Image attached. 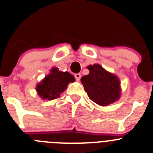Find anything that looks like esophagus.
<instances>
[{"label":"esophagus","mask_w":153,"mask_h":153,"mask_svg":"<svg viewBox=\"0 0 153 153\" xmlns=\"http://www.w3.org/2000/svg\"><path fill=\"white\" fill-rule=\"evenodd\" d=\"M75 80H76L77 82H79L80 79H81V75H80L79 73H77L75 75Z\"/></svg>","instance_id":"1"}]
</instances>
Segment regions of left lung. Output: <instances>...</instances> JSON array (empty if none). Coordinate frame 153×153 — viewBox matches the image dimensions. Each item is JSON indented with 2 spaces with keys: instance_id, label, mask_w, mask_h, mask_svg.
Listing matches in <instances>:
<instances>
[{
  "instance_id": "8db88e82",
  "label": "left lung",
  "mask_w": 153,
  "mask_h": 153,
  "mask_svg": "<svg viewBox=\"0 0 153 153\" xmlns=\"http://www.w3.org/2000/svg\"><path fill=\"white\" fill-rule=\"evenodd\" d=\"M89 74L81 78L89 98L100 106L113 104L120 97V80L98 64L88 65Z\"/></svg>"
}]
</instances>
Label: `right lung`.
Returning <instances> with one entry per match:
<instances>
[{"label": "right lung", "mask_w": 153, "mask_h": 153, "mask_svg": "<svg viewBox=\"0 0 153 153\" xmlns=\"http://www.w3.org/2000/svg\"><path fill=\"white\" fill-rule=\"evenodd\" d=\"M75 82V77L67 71H61L58 68L51 69L50 74L46 75L36 85V91L43 100H53L59 97L70 82Z\"/></svg>", "instance_id": "1"}]
</instances>
